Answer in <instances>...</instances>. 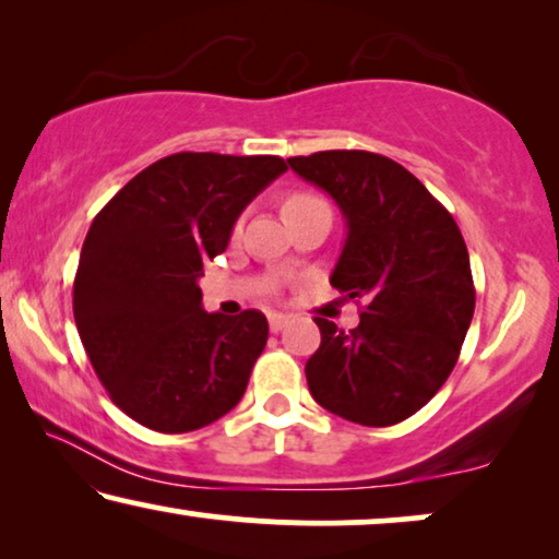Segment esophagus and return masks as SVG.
<instances>
[{"label": "esophagus", "instance_id": "obj_1", "mask_svg": "<svg viewBox=\"0 0 559 559\" xmlns=\"http://www.w3.org/2000/svg\"><path fill=\"white\" fill-rule=\"evenodd\" d=\"M266 318H270V331L272 333H280L282 328L287 325V320H289L285 312H270V316H266Z\"/></svg>", "mask_w": 559, "mask_h": 559}]
</instances>
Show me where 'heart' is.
<instances>
[{
    "mask_svg": "<svg viewBox=\"0 0 559 559\" xmlns=\"http://www.w3.org/2000/svg\"><path fill=\"white\" fill-rule=\"evenodd\" d=\"M316 201H320V198L310 195V193H293V195L285 198V203H282V213L302 209V205H310V203H316Z\"/></svg>",
    "mask_w": 559,
    "mask_h": 559,
    "instance_id": "heart-1",
    "label": "heart"
}]
</instances>
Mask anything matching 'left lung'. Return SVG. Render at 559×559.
Masks as SVG:
<instances>
[{"label": "left lung", "mask_w": 559, "mask_h": 559, "mask_svg": "<svg viewBox=\"0 0 559 559\" xmlns=\"http://www.w3.org/2000/svg\"><path fill=\"white\" fill-rule=\"evenodd\" d=\"M287 163L341 209L348 231L331 285L364 300L354 331L316 318L320 348L305 364L312 400L348 423H402L445 384L476 308L461 228L384 155L328 150Z\"/></svg>", "instance_id": "obj_1"}]
</instances>
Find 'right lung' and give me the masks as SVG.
<instances>
[{
  "label": "right lung",
  "mask_w": 559,
  "mask_h": 559,
  "mask_svg": "<svg viewBox=\"0 0 559 559\" xmlns=\"http://www.w3.org/2000/svg\"><path fill=\"white\" fill-rule=\"evenodd\" d=\"M287 170L274 155L178 152L134 175L98 211L73 282L81 343L111 402L178 435L231 412L266 346L259 310H203L205 259L241 211Z\"/></svg>",
  "instance_id": "obj_1"
}]
</instances>
